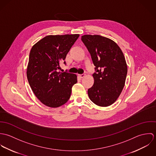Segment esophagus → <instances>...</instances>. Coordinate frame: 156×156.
<instances>
[{
  "label": "esophagus",
  "instance_id": "esophagus-1",
  "mask_svg": "<svg viewBox=\"0 0 156 156\" xmlns=\"http://www.w3.org/2000/svg\"><path fill=\"white\" fill-rule=\"evenodd\" d=\"M78 76H79V77L80 78H83V77L85 76V74H79Z\"/></svg>",
  "mask_w": 156,
  "mask_h": 156
}]
</instances>
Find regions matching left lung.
Here are the masks:
<instances>
[{"label": "left lung", "instance_id": "obj_1", "mask_svg": "<svg viewBox=\"0 0 156 156\" xmlns=\"http://www.w3.org/2000/svg\"><path fill=\"white\" fill-rule=\"evenodd\" d=\"M81 39L95 67L94 83L88 90L89 98L99 106H109L116 101L125 85L127 66L124 54L116 43L106 37L85 35Z\"/></svg>", "mask_w": 156, "mask_h": 156}]
</instances>
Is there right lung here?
I'll return each instance as SVG.
<instances>
[{
	"label": "right lung",
	"mask_w": 156,
	"mask_h": 156,
	"mask_svg": "<svg viewBox=\"0 0 156 156\" xmlns=\"http://www.w3.org/2000/svg\"><path fill=\"white\" fill-rule=\"evenodd\" d=\"M79 34L48 35L34 45L29 58L27 78L35 96L45 106L58 108L69 100L77 76L58 71L61 62Z\"/></svg>",
	"instance_id": "1"
}]
</instances>
